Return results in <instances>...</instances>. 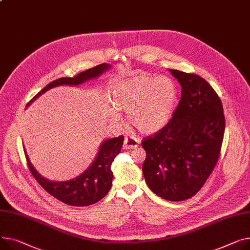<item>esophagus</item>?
<instances>
[{
	"label": "esophagus",
	"instance_id": "1",
	"mask_svg": "<svg viewBox=\"0 0 250 250\" xmlns=\"http://www.w3.org/2000/svg\"><path fill=\"white\" fill-rule=\"evenodd\" d=\"M140 141L134 137H125L124 141V148L125 149H132L138 146Z\"/></svg>",
	"mask_w": 250,
	"mask_h": 250
}]
</instances>
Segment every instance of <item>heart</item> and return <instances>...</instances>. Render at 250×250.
<instances>
[{"mask_svg":"<svg viewBox=\"0 0 250 250\" xmlns=\"http://www.w3.org/2000/svg\"><path fill=\"white\" fill-rule=\"evenodd\" d=\"M177 96L175 83L168 77H130L121 81L113 88L116 109H110V118L114 122H120L118 110L128 113L130 125L144 134H152L170 121Z\"/></svg>","mask_w":250,"mask_h":250,"instance_id":"heart-1","label":"heart"}]
</instances>
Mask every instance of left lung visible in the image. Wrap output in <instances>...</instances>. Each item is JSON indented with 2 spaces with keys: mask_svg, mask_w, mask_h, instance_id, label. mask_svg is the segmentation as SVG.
Listing matches in <instances>:
<instances>
[{
  "mask_svg": "<svg viewBox=\"0 0 250 250\" xmlns=\"http://www.w3.org/2000/svg\"><path fill=\"white\" fill-rule=\"evenodd\" d=\"M181 84L172 119L142 146L143 173L148 188L169 201H184L205 184L218 161L225 118L222 103L197 74L169 69Z\"/></svg>",
  "mask_w": 250,
  "mask_h": 250,
  "instance_id": "left-lung-1",
  "label": "left lung"
}]
</instances>
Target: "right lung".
Returning a JSON list of instances; mask_svg holds the SVG:
<instances>
[{"label": "right lung", "mask_w": 250, "mask_h": 250, "mask_svg": "<svg viewBox=\"0 0 250 250\" xmlns=\"http://www.w3.org/2000/svg\"><path fill=\"white\" fill-rule=\"evenodd\" d=\"M109 68L110 65L103 63L88 70L80 72L74 77H62L50 82L31 99L27 104V106L50 88L60 85H79L83 82L97 78ZM123 144L124 136L105 140L99 146L97 156L89 166V168L77 178L64 182H54L42 177L33 167L25 149L24 152L32 175L45 191L65 204L80 207L92 205L102 200L108 193L111 188L113 177L112 171L110 170L111 163L120 154Z\"/></svg>", "instance_id": "obj_1"}]
</instances>
